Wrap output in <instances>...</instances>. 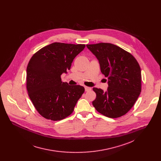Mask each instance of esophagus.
Here are the masks:
<instances>
[{
	"instance_id": "esophagus-1",
	"label": "esophagus",
	"mask_w": 161,
	"mask_h": 161,
	"mask_svg": "<svg viewBox=\"0 0 161 161\" xmlns=\"http://www.w3.org/2000/svg\"><path fill=\"white\" fill-rule=\"evenodd\" d=\"M85 90H86V91H91V87H87V86H86L85 87Z\"/></svg>"
}]
</instances>
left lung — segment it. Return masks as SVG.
<instances>
[{
    "instance_id": "left-lung-1",
    "label": "left lung",
    "mask_w": 161,
    "mask_h": 161,
    "mask_svg": "<svg viewBox=\"0 0 161 161\" xmlns=\"http://www.w3.org/2000/svg\"><path fill=\"white\" fill-rule=\"evenodd\" d=\"M98 60L102 73L108 77L106 92L93 88L92 102L100 114L115 118L128 113L141 92V72L135 57L119 46L107 43L87 45Z\"/></svg>"
}]
</instances>
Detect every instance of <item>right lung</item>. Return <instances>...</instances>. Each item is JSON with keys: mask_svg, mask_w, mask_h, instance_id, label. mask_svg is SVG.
<instances>
[{"mask_svg": "<svg viewBox=\"0 0 161 161\" xmlns=\"http://www.w3.org/2000/svg\"><path fill=\"white\" fill-rule=\"evenodd\" d=\"M85 45L53 43L45 46L30 59L26 68V89L35 108L43 117L61 120L70 115L84 92L79 85L61 81Z\"/></svg>", "mask_w": 161, "mask_h": 161, "instance_id": "right-lung-1", "label": "right lung"}]
</instances>
